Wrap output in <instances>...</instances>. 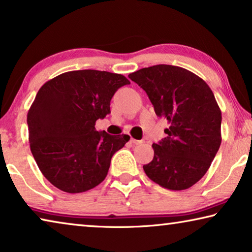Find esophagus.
Returning <instances> with one entry per match:
<instances>
[{"mask_svg":"<svg viewBox=\"0 0 252 252\" xmlns=\"http://www.w3.org/2000/svg\"><path fill=\"white\" fill-rule=\"evenodd\" d=\"M131 142H132V144H134V145H140V144H142V140H137V139L131 138Z\"/></svg>","mask_w":252,"mask_h":252,"instance_id":"esophagus-1","label":"esophagus"}]
</instances>
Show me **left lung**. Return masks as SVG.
<instances>
[{
    "mask_svg": "<svg viewBox=\"0 0 252 252\" xmlns=\"http://www.w3.org/2000/svg\"><path fill=\"white\" fill-rule=\"evenodd\" d=\"M129 78L170 125L164 130L167 137L153 144L146 175L165 189H189L208 171L222 142V112L212 89L191 71L167 64L144 67Z\"/></svg>",
    "mask_w": 252,
    "mask_h": 252,
    "instance_id": "obj_1",
    "label": "left lung"
}]
</instances>
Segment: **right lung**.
<instances>
[{
	"label": "right lung",
	"mask_w": 252,
	"mask_h": 252,
	"mask_svg": "<svg viewBox=\"0 0 252 252\" xmlns=\"http://www.w3.org/2000/svg\"><path fill=\"white\" fill-rule=\"evenodd\" d=\"M130 81L98 70L64 72L40 87L27 115L30 150L40 172L58 189L80 193L106 178L111 158L127 134L98 132L116 90Z\"/></svg>",
	"instance_id": "right-lung-1"
}]
</instances>
